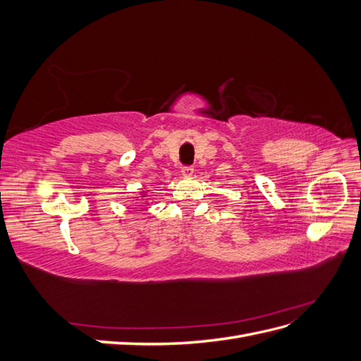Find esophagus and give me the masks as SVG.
<instances>
[{
    "label": "esophagus",
    "instance_id": "obj_1",
    "mask_svg": "<svg viewBox=\"0 0 361 361\" xmlns=\"http://www.w3.org/2000/svg\"><path fill=\"white\" fill-rule=\"evenodd\" d=\"M180 173L183 174L185 178H188V176H191V174L194 173V167H192V166H183L182 170H180Z\"/></svg>",
    "mask_w": 361,
    "mask_h": 361
}]
</instances>
